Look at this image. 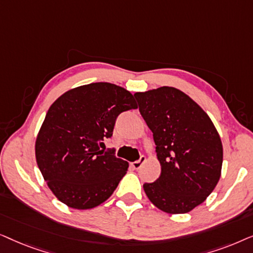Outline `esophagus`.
Wrapping results in <instances>:
<instances>
[{"instance_id": "1", "label": "esophagus", "mask_w": 253, "mask_h": 253, "mask_svg": "<svg viewBox=\"0 0 253 253\" xmlns=\"http://www.w3.org/2000/svg\"><path fill=\"white\" fill-rule=\"evenodd\" d=\"M145 161H146V158H145L144 155H141V157L139 158V160L132 162V164H131V166H132L133 169H139V168L141 167V166L144 165Z\"/></svg>"}]
</instances>
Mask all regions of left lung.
Masks as SVG:
<instances>
[{
    "mask_svg": "<svg viewBox=\"0 0 253 253\" xmlns=\"http://www.w3.org/2000/svg\"><path fill=\"white\" fill-rule=\"evenodd\" d=\"M139 113L153 132L161 174L145 183L148 199L167 213L182 214L211 195L222 167V144L209 115L175 87L134 94Z\"/></svg>",
    "mask_w": 253,
    "mask_h": 253,
    "instance_id": "1",
    "label": "left lung"
}]
</instances>
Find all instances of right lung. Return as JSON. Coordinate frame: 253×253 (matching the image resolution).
Returning a JSON list of instances; mask_svg holds the SVG:
<instances>
[{"label":"right lung","mask_w":253,"mask_h":253,"mask_svg":"<svg viewBox=\"0 0 253 253\" xmlns=\"http://www.w3.org/2000/svg\"><path fill=\"white\" fill-rule=\"evenodd\" d=\"M136 108L133 95L110 83L79 86L50 106L37 137L36 158L60 202L88 210L113 195L129 164L100 146L113 136L117 116Z\"/></svg>","instance_id":"right-lung-1"}]
</instances>
